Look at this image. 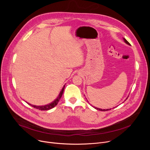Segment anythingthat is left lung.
<instances>
[{
	"label": "left lung",
	"instance_id": "left-lung-1",
	"mask_svg": "<svg viewBox=\"0 0 150 150\" xmlns=\"http://www.w3.org/2000/svg\"><path fill=\"white\" fill-rule=\"evenodd\" d=\"M123 39H124V41H125V42H126V43H127V44H128V45H130V44L127 41V40H126V39H125V38H123ZM96 109H97V110H100V111H109V109H100V108H95Z\"/></svg>",
	"mask_w": 150,
	"mask_h": 150
}]
</instances>
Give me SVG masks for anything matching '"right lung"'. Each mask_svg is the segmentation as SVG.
Returning <instances> with one entry per match:
<instances>
[{
	"mask_svg": "<svg viewBox=\"0 0 150 150\" xmlns=\"http://www.w3.org/2000/svg\"><path fill=\"white\" fill-rule=\"evenodd\" d=\"M64 88H65V86H64V87L62 88V90H61V92H60V93H59V95L58 97L56 100H55L53 102H52V103H50V104H49V105H45V106H35V105H30L29 103H28V104H29L30 105H31V106L33 107L34 108L38 109H39V110H41V111H46V110H49V109H50L54 108L55 106L57 105V104L58 103V102H59L60 98H61V97H62L63 92H64Z\"/></svg>",
	"mask_w": 150,
	"mask_h": 150,
	"instance_id": "1",
	"label": "right lung"
}]
</instances>
